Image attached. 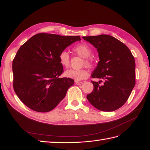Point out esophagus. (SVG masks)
I'll list each match as a JSON object with an SVG mask.
<instances>
[{
  "instance_id": "esophagus-1",
  "label": "esophagus",
  "mask_w": 150,
  "mask_h": 150,
  "mask_svg": "<svg viewBox=\"0 0 150 150\" xmlns=\"http://www.w3.org/2000/svg\"><path fill=\"white\" fill-rule=\"evenodd\" d=\"M75 84H77V85H81L82 83H83V82H82L79 81H75Z\"/></svg>"
}]
</instances>
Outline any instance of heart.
<instances>
[{"mask_svg": "<svg viewBox=\"0 0 150 150\" xmlns=\"http://www.w3.org/2000/svg\"><path fill=\"white\" fill-rule=\"evenodd\" d=\"M73 51L77 55L84 58L82 66H86L88 68H93L95 64V59L93 56H91V49L87 44L81 43L73 47ZM59 61L60 65L64 68H68L69 66L70 57L66 51H62L60 53L59 56ZM65 76L68 78L75 79V81L83 80L88 77L89 73L86 68L80 69H69L65 72Z\"/></svg>", "mask_w": 150, "mask_h": 150, "instance_id": "obj_1", "label": "heart"}]
</instances>
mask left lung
<instances>
[{
  "instance_id": "8db88e82",
  "label": "left lung",
  "mask_w": 150,
  "mask_h": 150,
  "mask_svg": "<svg viewBox=\"0 0 150 150\" xmlns=\"http://www.w3.org/2000/svg\"><path fill=\"white\" fill-rule=\"evenodd\" d=\"M97 49L99 62L91 74L93 90L87 95L91 105L97 110L113 111L126 103L135 84V62L125 44L108 35L83 37Z\"/></svg>"
}]
</instances>
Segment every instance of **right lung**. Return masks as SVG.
Masks as SVG:
<instances>
[{"instance_id":"1","label":"right lung","mask_w":150,"mask_h":150,"mask_svg":"<svg viewBox=\"0 0 150 150\" xmlns=\"http://www.w3.org/2000/svg\"><path fill=\"white\" fill-rule=\"evenodd\" d=\"M80 36H61L41 33L21 46L13 60V86L22 103L37 112L53 110L74 84L70 78L59 77L64 72L60 53Z\"/></svg>"}]
</instances>
